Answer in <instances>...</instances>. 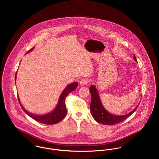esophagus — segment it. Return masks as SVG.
<instances>
[{
	"instance_id": "esophagus-1",
	"label": "esophagus",
	"mask_w": 159,
	"mask_h": 159,
	"mask_svg": "<svg viewBox=\"0 0 159 159\" xmlns=\"http://www.w3.org/2000/svg\"><path fill=\"white\" fill-rule=\"evenodd\" d=\"M89 82V80L87 78H85V79H83L82 80H80V85H86Z\"/></svg>"
}]
</instances>
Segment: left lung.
<instances>
[{"label":"left lung","mask_w":159,"mask_h":159,"mask_svg":"<svg viewBox=\"0 0 159 159\" xmlns=\"http://www.w3.org/2000/svg\"><path fill=\"white\" fill-rule=\"evenodd\" d=\"M134 60L137 62L135 56H134ZM89 91L91 96V102L90 104V110L93 118L99 123L105 125H113L120 123L129 118L137 108V106L132 111L124 115H114L106 110L102 106L99 98L98 90L94 85H91L89 87Z\"/></svg>","instance_id":"8db88e82"}]
</instances>
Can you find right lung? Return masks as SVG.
Instances as JSON below:
<instances>
[{"mask_svg":"<svg viewBox=\"0 0 159 159\" xmlns=\"http://www.w3.org/2000/svg\"><path fill=\"white\" fill-rule=\"evenodd\" d=\"M34 48H32L27 53L32 51ZM16 73L15 74V80H16ZM77 86H78L77 82H74L72 84L68 85L67 87L65 88L63 90V91L61 93L59 98L58 104L56 106L55 108L53 110V111L44 115H35L32 113H30L27 110H25L22 105L20 104L19 97H18V101L22 110L24 111V112L32 118L34 119L36 121L41 123L45 124H57L60 122L66 115L67 110L65 105L66 97L68 96V94L70 93H71V91L75 89L77 87Z\"/></svg>","mask_w":159,"mask_h":159,"instance_id":"obj_1","label":"right lung"}]
</instances>
